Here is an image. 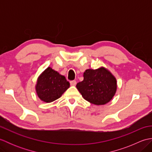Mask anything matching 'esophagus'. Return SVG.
Masks as SVG:
<instances>
[{"label":"esophagus","instance_id":"obj_1","mask_svg":"<svg viewBox=\"0 0 152 152\" xmlns=\"http://www.w3.org/2000/svg\"><path fill=\"white\" fill-rule=\"evenodd\" d=\"M70 83L72 86H75L76 85V82L75 80H72V81L70 82Z\"/></svg>","mask_w":152,"mask_h":152}]
</instances>
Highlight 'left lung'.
I'll use <instances>...</instances> for the list:
<instances>
[{
    "instance_id": "8db88e82",
    "label": "left lung",
    "mask_w": 152,
    "mask_h": 152,
    "mask_svg": "<svg viewBox=\"0 0 152 152\" xmlns=\"http://www.w3.org/2000/svg\"><path fill=\"white\" fill-rule=\"evenodd\" d=\"M76 88L86 101L102 105L108 102L114 96L117 82L108 70L101 67L86 70L83 73V80L77 83Z\"/></svg>"
}]
</instances>
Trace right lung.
<instances>
[{"label": "right lung", "instance_id": "right-lung-1", "mask_svg": "<svg viewBox=\"0 0 152 152\" xmlns=\"http://www.w3.org/2000/svg\"><path fill=\"white\" fill-rule=\"evenodd\" d=\"M69 86L65 77L48 67L38 78L36 91L42 101L51 102L59 99Z\"/></svg>", "mask_w": 152, "mask_h": 152}]
</instances>
